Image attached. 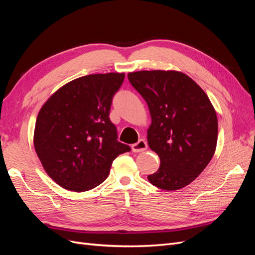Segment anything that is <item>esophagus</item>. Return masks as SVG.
Returning a JSON list of instances; mask_svg holds the SVG:
<instances>
[{"instance_id":"34e87169","label":"esophagus","mask_w":255,"mask_h":255,"mask_svg":"<svg viewBox=\"0 0 255 255\" xmlns=\"http://www.w3.org/2000/svg\"><path fill=\"white\" fill-rule=\"evenodd\" d=\"M146 142H145V140L144 139H139L138 140L136 143H134L133 145H132V150H133V152H142V151H144L145 149H146Z\"/></svg>"}]
</instances>
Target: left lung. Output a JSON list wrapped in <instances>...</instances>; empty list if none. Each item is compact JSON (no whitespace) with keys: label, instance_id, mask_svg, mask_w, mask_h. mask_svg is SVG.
<instances>
[{"label":"left lung","instance_id":"1","mask_svg":"<svg viewBox=\"0 0 255 255\" xmlns=\"http://www.w3.org/2000/svg\"><path fill=\"white\" fill-rule=\"evenodd\" d=\"M128 78L148 104V144L160 159L149 182L165 190L187 186L210 163L217 145L218 120L210 99L179 71H137Z\"/></svg>","mask_w":255,"mask_h":255}]
</instances>
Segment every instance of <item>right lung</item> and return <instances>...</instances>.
<instances>
[{
  "label": "right lung",
  "mask_w": 255,
  "mask_h": 255,
  "mask_svg": "<svg viewBox=\"0 0 255 255\" xmlns=\"http://www.w3.org/2000/svg\"><path fill=\"white\" fill-rule=\"evenodd\" d=\"M125 73L89 74L67 83L37 116L34 146L43 169L59 186L76 192L97 187L113 160L130 151L117 140L110 119L114 95Z\"/></svg>",
  "instance_id": "obj_1"
}]
</instances>
